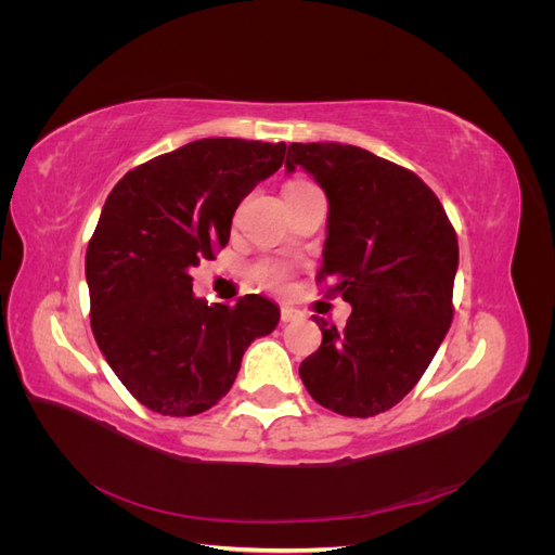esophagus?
Here are the masks:
<instances>
[{
  "mask_svg": "<svg viewBox=\"0 0 555 555\" xmlns=\"http://www.w3.org/2000/svg\"><path fill=\"white\" fill-rule=\"evenodd\" d=\"M304 314H300V310H296V308H292V306H282V312H280V319L284 324H289V322H296V319H300Z\"/></svg>",
  "mask_w": 555,
  "mask_h": 555,
  "instance_id": "esophagus-1",
  "label": "esophagus"
}]
</instances>
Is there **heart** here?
Here are the masks:
<instances>
[{
    "instance_id": "b5f03b06",
    "label": "heart",
    "mask_w": 555,
    "mask_h": 555,
    "mask_svg": "<svg viewBox=\"0 0 555 555\" xmlns=\"http://www.w3.org/2000/svg\"><path fill=\"white\" fill-rule=\"evenodd\" d=\"M292 184H300V182H292ZM255 275L261 284H266V287H282L284 280H287V268L282 263H259L255 268Z\"/></svg>"
}]
</instances>
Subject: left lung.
Here are the masks:
<instances>
[{"label": "left lung", "mask_w": 555, "mask_h": 555, "mask_svg": "<svg viewBox=\"0 0 555 555\" xmlns=\"http://www.w3.org/2000/svg\"><path fill=\"white\" fill-rule=\"evenodd\" d=\"M328 201L322 278L351 306L338 331L314 314L322 345L298 367L308 393L343 416L391 410L422 379L451 326L459 241L428 184L357 145L292 143Z\"/></svg>", "instance_id": "left-lung-1"}]
</instances>
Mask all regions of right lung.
<instances>
[{
  "mask_svg": "<svg viewBox=\"0 0 555 555\" xmlns=\"http://www.w3.org/2000/svg\"><path fill=\"white\" fill-rule=\"evenodd\" d=\"M284 143L201 139L129 171L108 194L86 255L94 340L147 410L194 416L217 405L251 340L280 308L192 292V268L229 243L241 201L284 162Z\"/></svg>",
  "mask_w": 555,
  "mask_h": 555,
  "instance_id": "right-lung-1",
  "label": "right lung"
}]
</instances>
